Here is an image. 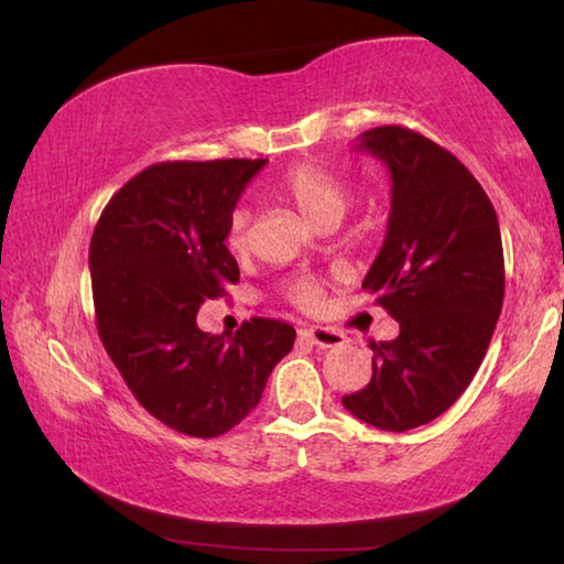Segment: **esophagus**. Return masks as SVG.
<instances>
[{
    "instance_id": "esophagus-1",
    "label": "esophagus",
    "mask_w": 564,
    "mask_h": 564,
    "mask_svg": "<svg viewBox=\"0 0 564 564\" xmlns=\"http://www.w3.org/2000/svg\"><path fill=\"white\" fill-rule=\"evenodd\" d=\"M301 340L311 343V346H316V348H338V346H343V343H346V336L338 333L336 328L313 326V328L301 330Z\"/></svg>"
}]
</instances>
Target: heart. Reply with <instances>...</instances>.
Listing matches in <instances>:
<instances>
[{
    "mask_svg": "<svg viewBox=\"0 0 564 564\" xmlns=\"http://www.w3.org/2000/svg\"><path fill=\"white\" fill-rule=\"evenodd\" d=\"M273 191L291 202L313 226L338 224L350 206V186L346 178L318 161H299L273 181ZM226 246L234 253H246L251 246V212L236 206L226 224ZM289 299L301 308H318L323 291L316 281H299L289 291Z\"/></svg>",
    "mask_w": 564,
    "mask_h": 564,
    "instance_id": "obj_1",
    "label": "heart"
}]
</instances>
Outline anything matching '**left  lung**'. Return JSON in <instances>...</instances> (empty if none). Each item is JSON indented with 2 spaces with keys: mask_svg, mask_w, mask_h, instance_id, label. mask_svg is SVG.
I'll use <instances>...</instances> for the list:
<instances>
[{
  "mask_svg": "<svg viewBox=\"0 0 564 564\" xmlns=\"http://www.w3.org/2000/svg\"><path fill=\"white\" fill-rule=\"evenodd\" d=\"M358 151L390 174V216L362 281L400 323L373 343V378L343 398L350 415L403 433L443 415L470 386L502 311L498 214L451 151L405 127L362 131Z\"/></svg>",
  "mask_w": 564,
  "mask_h": 564,
  "instance_id": "8db88e82",
  "label": "left lung"
}]
</instances>
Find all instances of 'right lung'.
Here are the masks:
<instances>
[{
    "label": "right lung",
    "mask_w": 564,
    "mask_h": 564,
    "mask_svg": "<svg viewBox=\"0 0 564 564\" xmlns=\"http://www.w3.org/2000/svg\"><path fill=\"white\" fill-rule=\"evenodd\" d=\"M265 159L164 161L127 181L89 246L99 338L141 405L194 437H216L259 405L293 348L283 321L251 318L236 336L196 326L206 299L238 281L228 216Z\"/></svg>",
    "instance_id": "add662e5"
}]
</instances>
